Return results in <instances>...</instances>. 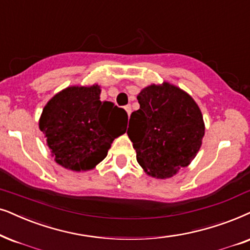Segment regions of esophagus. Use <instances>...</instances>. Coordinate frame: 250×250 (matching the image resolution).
<instances>
[{
    "mask_svg": "<svg viewBox=\"0 0 250 250\" xmlns=\"http://www.w3.org/2000/svg\"><path fill=\"white\" fill-rule=\"evenodd\" d=\"M125 110H126V112H127V115H128V116L131 115V112H132V108H131V105H126V106H125Z\"/></svg>",
    "mask_w": 250,
    "mask_h": 250,
    "instance_id": "1",
    "label": "esophagus"
}]
</instances>
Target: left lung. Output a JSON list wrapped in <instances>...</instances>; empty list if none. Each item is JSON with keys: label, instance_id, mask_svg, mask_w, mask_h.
<instances>
[{"label": "left lung", "instance_id": "left-lung-1", "mask_svg": "<svg viewBox=\"0 0 250 250\" xmlns=\"http://www.w3.org/2000/svg\"><path fill=\"white\" fill-rule=\"evenodd\" d=\"M140 109L132 112L127 135L137 161L148 176L167 179L190 164L204 137L202 112L179 87L151 83L138 95Z\"/></svg>", "mask_w": 250, "mask_h": 250}]
</instances>
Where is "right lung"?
Returning a JSON list of instances; mask_svg holds the SVG:
<instances>
[{
	"label": "right lung",
	"instance_id": "1",
	"mask_svg": "<svg viewBox=\"0 0 250 250\" xmlns=\"http://www.w3.org/2000/svg\"><path fill=\"white\" fill-rule=\"evenodd\" d=\"M100 94L96 83L70 86L42 110L39 128L54 161L67 170H92L106 157L112 141L126 132L127 113L111 102H102Z\"/></svg>",
	"mask_w": 250,
	"mask_h": 250
}]
</instances>
